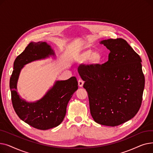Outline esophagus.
<instances>
[{"label": "esophagus", "mask_w": 153, "mask_h": 153, "mask_svg": "<svg viewBox=\"0 0 153 153\" xmlns=\"http://www.w3.org/2000/svg\"><path fill=\"white\" fill-rule=\"evenodd\" d=\"M78 85L80 87H83V85H84V82L83 81H82V80L79 79L78 81Z\"/></svg>", "instance_id": "obj_1"}]
</instances>
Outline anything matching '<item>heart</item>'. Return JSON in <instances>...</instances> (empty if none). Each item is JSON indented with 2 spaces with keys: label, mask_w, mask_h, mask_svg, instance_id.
Returning a JSON list of instances; mask_svg holds the SVG:
<instances>
[{
  "label": "heart",
  "mask_w": 153,
  "mask_h": 153,
  "mask_svg": "<svg viewBox=\"0 0 153 153\" xmlns=\"http://www.w3.org/2000/svg\"><path fill=\"white\" fill-rule=\"evenodd\" d=\"M75 60L79 64H85L89 61L94 66H99L103 61V56L100 52L87 50L76 54Z\"/></svg>",
  "instance_id": "1"
}]
</instances>
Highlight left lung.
Wrapping results in <instances>:
<instances>
[{
  "instance_id": "obj_1",
  "label": "left lung",
  "mask_w": 153,
  "mask_h": 153,
  "mask_svg": "<svg viewBox=\"0 0 153 153\" xmlns=\"http://www.w3.org/2000/svg\"><path fill=\"white\" fill-rule=\"evenodd\" d=\"M100 43L110 50L108 61L102 65L81 66L78 72L85 82L94 121L115 126L131 120L140 110L145 83L142 61L122 38Z\"/></svg>"
}]
</instances>
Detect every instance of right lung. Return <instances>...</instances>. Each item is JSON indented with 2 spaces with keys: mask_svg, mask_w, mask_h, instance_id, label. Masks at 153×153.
Returning a JSON list of instances; mask_svg holds the SVG:
<instances>
[{
  "mask_svg": "<svg viewBox=\"0 0 153 153\" xmlns=\"http://www.w3.org/2000/svg\"><path fill=\"white\" fill-rule=\"evenodd\" d=\"M55 56L51 46L46 42H31L13 63L10 79L13 107L19 117L36 129L46 130L58 126L63 121L68 103L78 89L75 77L66 81H56L43 97L36 102H28L20 97L17 91L20 71L31 62Z\"/></svg>",
  "mask_w": 153,
  "mask_h": 153,
  "instance_id": "right-lung-1",
  "label": "right lung"
}]
</instances>
